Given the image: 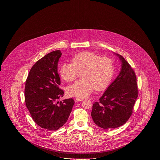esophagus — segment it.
<instances>
[{
	"label": "esophagus",
	"instance_id": "1",
	"mask_svg": "<svg viewBox=\"0 0 160 160\" xmlns=\"http://www.w3.org/2000/svg\"><path fill=\"white\" fill-rule=\"evenodd\" d=\"M76 100L77 101H82L83 100V98H76Z\"/></svg>",
	"mask_w": 160,
	"mask_h": 160
}]
</instances>
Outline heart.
I'll return each mask as SVG.
<instances>
[{
  "instance_id": "1",
  "label": "heart",
  "mask_w": 160,
  "mask_h": 160,
  "mask_svg": "<svg viewBox=\"0 0 160 160\" xmlns=\"http://www.w3.org/2000/svg\"><path fill=\"white\" fill-rule=\"evenodd\" d=\"M114 69V62L111 58L83 52L76 54L72 63H63L59 74L63 80L71 82L82 72L83 79L68 86L66 92L69 97L84 98L94 89L97 91L105 90L113 79Z\"/></svg>"
}]
</instances>
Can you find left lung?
I'll use <instances>...</instances> for the list:
<instances>
[{"label":"left lung","instance_id":"obj_1","mask_svg":"<svg viewBox=\"0 0 160 160\" xmlns=\"http://www.w3.org/2000/svg\"><path fill=\"white\" fill-rule=\"evenodd\" d=\"M122 68L111 84L92 106L95 123L103 129L116 128L125 124L132 113L138 97L137 78L134 69L121 55Z\"/></svg>","mask_w":160,"mask_h":160}]
</instances>
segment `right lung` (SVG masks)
Listing matches in <instances>:
<instances>
[{"label":"right lung","instance_id":"obj_1","mask_svg":"<svg viewBox=\"0 0 160 160\" xmlns=\"http://www.w3.org/2000/svg\"><path fill=\"white\" fill-rule=\"evenodd\" d=\"M61 51L45 55L32 67L26 81V106L38 126L52 131L62 127L68 119L74 101L72 98L56 100L64 92L59 88L61 79L58 73V63Z\"/></svg>","mask_w":160,"mask_h":160}]
</instances>
